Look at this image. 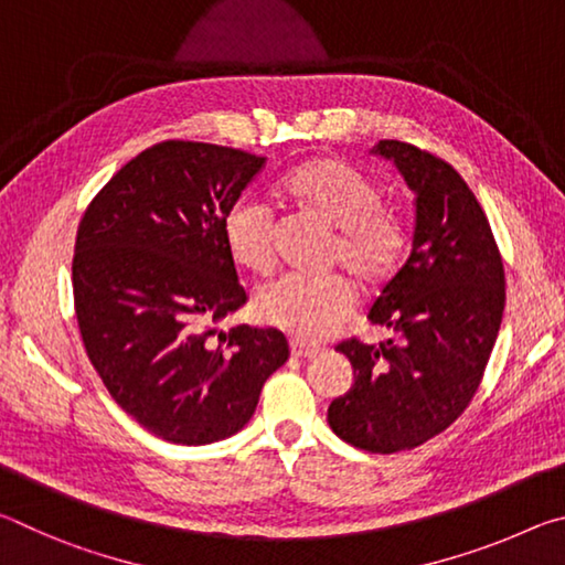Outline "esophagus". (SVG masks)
<instances>
[{
    "label": "esophagus",
    "mask_w": 565,
    "mask_h": 565,
    "mask_svg": "<svg viewBox=\"0 0 565 565\" xmlns=\"http://www.w3.org/2000/svg\"><path fill=\"white\" fill-rule=\"evenodd\" d=\"M291 353L299 359H313L317 353H321V349L313 347V343H306L301 339H291Z\"/></svg>",
    "instance_id": "obj_1"
}]
</instances>
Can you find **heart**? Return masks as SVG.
<instances>
[{"label": "heart", "mask_w": 565, "mask_h": 565, "mask_svg": "<svg viewBox=\"0 0 565 565\" xmlns=\"http://www.w3.org/2000/svg\"><path fill=\"white\" fill-rule=\"evenodd\" d=\"M279 196L301 214L337 228L331 264L341 266L361 291H379L398 274L408 252V224L381 204V189L356 167L317 157L286 171ZM222 238L238 269L266 274L274 264V214L256 196H238L226 209ZM353 291L341 276L286 274L254 296V313L269 327L299 339H323L349 319Z\"/></svg>", "instance_id": "1"}]
</instances>
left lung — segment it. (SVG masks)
I'll return each mask as SVG.
<instances>
[{"label":"left lung","instance_id":"obj_1","mask_svg":"<svg viewBox=\"0 0 565 565\" xmlns=\"http://www.w3.org/2000/svg\"><path fill=\"white\" fill-rule=\"evenodd\" d=\"M416 194L414 246L369 311L394 337L349 339L353 386L333 398L329 426L371 454L411 451L446 431L471 404L501 329L505 279L489 218L461 174L428 151L384 139Z\"/></svg>","mask_w":565,"mask_h":565}]
</instances>
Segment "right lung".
Returning a JSON list of instances; mask_svg holds the SVG:
<instances>
[{
	"mask_svg": "<svg viewBox=\"0 0 565 565\" xmlns=\"http://www.w3.org/2000/svg\"><path fill=\"white\" fill-rule=\"evenodd\" d=\"M264 161L161 141L124 164L79 222L72 286L84 349L111 398L169 444L242 431L289 359L276 329H214L246 303L222 222Z\"/></svg>",
	"mask_w": 565,
	"mask_h": 565,
	"instance_id": "right-lung-1",
	"label": "right lung"
}]
</instances>
